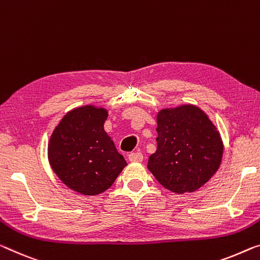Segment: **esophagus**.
<instances>
[{
	"label": "esophagus",
	"mask_w": 260,
	"mask_h": 260,
	"mask_svg": "<svg viewBox=\"0 0 260 260\" xmlns=\"http://www.w3.org/2000/svg\"><path fill=\"white\" fill-rule=\"evenodd\" d=\"M129 160L133 162H139L143 160V154L141 152H133L129 154Z\"/></svg>",
	"instance_id": "34e87169"
}]
</instances>
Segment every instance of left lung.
I'll list each match as a JSON object with an SVG mask.
<instances>
[{
  "label": "left lung",
  "mask_w": 260,
  "mask_h": 260,
  "mask_svg": "<svg viewBox=\"0 0 260 260\" xmlns=\"http://www.w3.org/2000/svg\"><path fill=\"white\" fill-rule=\"evenodd\" d=\"M157 124V151L147 169L173 193L199 189L221 165L223 142L216 126L193 105L161 109Z\"/></svg>",
  "instance_id": "left-lung-1"
}]
</instances>
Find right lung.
Returning <instances> with one entry per match:
<instances>
[{"label":"right lung","instance_id":"obj_1","mask_svg":"<svg viewBox=\"0 0 260 260\" xmlns=\"http://www.w3.org/2000/svg\"><path fill=\"white\" fill-rule=\"evenodd\" d=\"M107 117L105 108H75L51 135L47 157L52 170L69 188L80 194H101L126 166L103 127Z\"/></svg>","mask_w":260,"mask_h":260}]
</instances>
